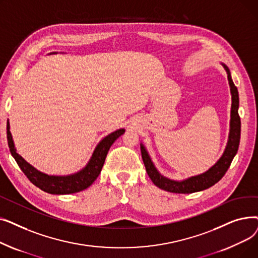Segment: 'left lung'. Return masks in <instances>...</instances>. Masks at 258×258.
I'll return each instance as SVG.
<instances>
[{"mask_svg":"<svg viewBox=\"0 0 258 258\" xmlns=\"http://www.w3.org/2000/svg\"><path fill=\"white\" fill-rule=\"evenodd\" d=\"M225 68V70L228 75V81L230 86V92H231L232 96V104H231V119H230V132H229V138L227 142V146L225 148V152L223 156L219 159L216 163L210 167L204 173H201L195 177H190L183 181H174L168 178H165L162 175L157 168L155 167L153 161L148 155L146 148L141 143V155L143 159V163L146 168V172L148 177L151 178L153 183L158 186L159 188L163 189V190L174 192V194H192L197 191L204 190L215 183H218L226 173L230 164L235 157L238 145L240 140V118L238 115V105H239V98H238V91L237 88L234 86L233 80L230 74L229 68L222 63Z\"/></svg>","mask_w":258,"mask_h":258,"instance_id":"obj_1","label":"left lung"}]
</instances>
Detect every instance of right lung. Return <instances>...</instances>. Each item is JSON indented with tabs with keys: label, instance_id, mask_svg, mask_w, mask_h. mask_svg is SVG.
I'll return each instance as SVG.
<instances>
[{
	"label": "right lung",
	"instance_id": "obj_1",
	"mask_svg": "<svg viewBox=\"0 0 258 258\" xmlns=\"http://www.w3.org/2000/svg\"><path fill=\"white\" fill-rule=\"evenodd\" d=\"M55 53L56 52H53V54ZM124 132V128H120L104 137L95 147L88 164L78 172L69 175H49L38 171L17 153L10 133L9 121L7 120V140L12 157L15 158L22 171L32 184L42 189L45 192L51 195L75 194L91 186L93 182L97 179L102 169L105 157L110 147Z\"/></svg>",
	"mask_w": 258,
	"mask_h": 258
}]
</instances>
